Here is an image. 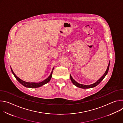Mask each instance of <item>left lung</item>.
Instances as JSON below:
<instances>
[{
    "instance_id": "left-lung-1",
    "label": "left lung",
    "mask_w": 123,
    "mask_h": 123,
    "mask_svg": "<svg viewBox=\"0 0 123 123\" xmlns=\"http://www.w3.org/2000/svg\"><path fill=\"white\" fill-rule=\"evenodd\" d=\"M110 61L109 62V64L108 65V68H107V69L106 70V71L105 72V74H104V75L99 79L95 83L92 84H91V85H83V84H79L78 83H77L76 81H75L73 78V77H72V76L71 75V74H70V78H71V80L72 81V82H73V83L76 86L78 87H80V88H82V89H89V88H92V87H95L96 86H97L103 80V79L105 78V77L106 76V75L108 73V71H109V67H110Z\"/></svg>"
}]
</instances>
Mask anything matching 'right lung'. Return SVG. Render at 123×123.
Returning a JSON list of instances; mask_svg holds the SVG:
<instances>
[{
	"label": "right lung",
	"mask_w": 123,
	"mask_h": 123,
	"mask_svg": "<svg viewBox=\"0 0 123 123\" xmlns=\"http://www.w3.org/2000/svg\"><path fill=\"white\" fill-rule=\"evenodd\" d=\"M54 68H53V69H52V72H51L50 75L47 79H46L45 80H44V81H43L41 82H39V83H33V82L30 83V82H25L24 81H23L22 80H21V79H20L19 78L17 77L14 74V73H13V72L12 71V68L11 67V71H12V74H13V75L14 76V77H15V78L16 79V80L18 81L21 84H22L23 86H24L27 87H30V88H36V87H40V86H42L43 85L48 83V82H49V81L51 79V76H52V72H53Z\"/></svg>",
	"instance_id": "obj_1"
}]
</instances>
